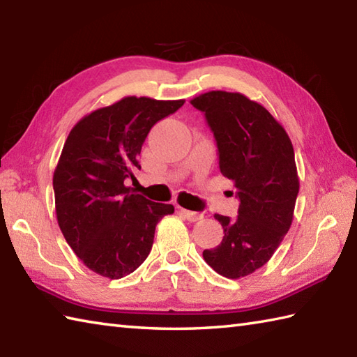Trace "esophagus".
<instances>
[{"label":"esophagus","instance_id":"34e87169","mask_svg":"<svg viewBox=\"0 0 357 357\" xmlns=\"http://www.w3.org/2000/svg\"><path fill=\"white\" fill-rule=\"evenodd\" d=\"M181 215H183L187 221H190V222H196V221H199V219H202V213H199V211H192V210H185V208H181Z\"/></svg>","mask_w":357,"mask_h":357}]
</instances>
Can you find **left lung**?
Here are the masks:
<instances>
[{
    "label": "left lung",
    "mask_w": 357,
    "mask_h": 357,
    "mask_svg": "<svg viewBox=\"0 0 357 357\" xmlns=\"http://www.w3.org/2000/svg\"><path fill=\"white\" fill-rule=\"evenodd\" d=\"M190 104L206 115L219 169L241 201L234 219L215 215L224 238L202 256L221 276L241 279L267 264L290 230L299 193L293 144L264 105L242 93L211 90Z\"/></svg>",
    "instance_id": "1"
}]
</instances>
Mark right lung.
<instances>
[{
	"label": "right lung",
	"mask_w": 357,
	"mask_h": 357,
	"mask_svg": "<svg viewBox=\"0 0 357 357\" xmlns=\"http://www.w3.org/2000/svg\"><path fill=\"white\" fill-rule=\"evenodd\" d=\"M183 104L126 96L89 113L67 136L53 173L58 225L75 255L100 276L119 279L138 268L156 224L174 211L127 183L141 170L138 156L150 128Z\"/></svg>",
	"instance_id": "add662e5"
}]
</instances>
